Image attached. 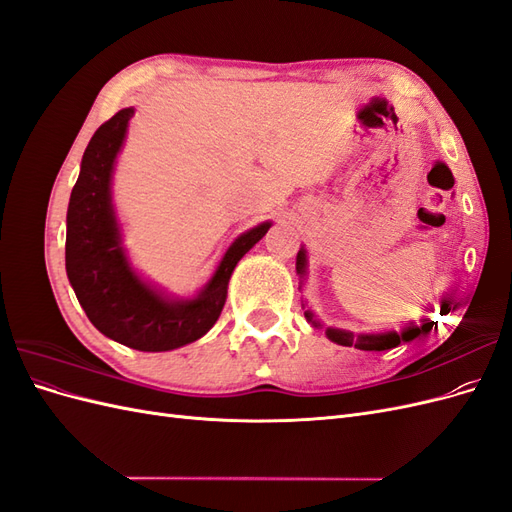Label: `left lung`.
I'll list each match as a JSON object with an SVG mask.
<instances>
[{"label":"left lung","instance_id":"1","mask_svg":"<svg viewBox=\"0 0 512 512\" xmlns=\"http://www.w3.org/2000/svg\"><path fill=\"white\" fill-rule=\"evenodd\" d=\"M297 273L305 275V250H299L297 254ZM448 297H444L440 301V314L448 312ZM305 318L314 324V327H320V324L314 320L312 312H305ZM433 324L427 318H423L421 327H416V324H408V327L401 331V333H395V331H389V333H380V335H352L348 331H339V329H327V335L331 342L339 344V346H354L359 350H391L395 346H399L401 342H410V339L418 337V335H427Z\"/></svg>","mask_w":512,"mask_h":512}]
</instances>
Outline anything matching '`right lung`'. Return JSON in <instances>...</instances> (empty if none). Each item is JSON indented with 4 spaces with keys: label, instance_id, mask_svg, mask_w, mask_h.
I'll use <instances>...</instances> for the list:
<instances>
[{
    "label": "right lung",
    "instance_id": "right-lung-1",
    "mask_svg": "<svg viewBox=\"0 0 512 512\" xmlns=\"http://www.w3.org/2000/svg\"><path fill=\"white\" fill-rule=\"evenodd\" d=\"M134 108H121L91 136L81 175L68 205L66 271L81 307L94 327L115 342L164 352L192 344L220 318L226 288L237 262L265 237L260 224L228 247L207 288L192 301H168L136 277L119 241L111 205V175Z\"/></svg>",
    "mask_w": 512,
    "mask_h": 512
}]
</instances>
